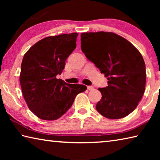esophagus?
<instances>
[{
  "mask_svg": "<svg viewBox=\"0 0 160 160\" xmlns=\"http://www.w3.org/2000/svg\"><path fill=\"white\" fill-rule=\"evenodd\" d=\"M87 88H88V90H94V87L93 86H88Z\"/></svg>",
  "mask_w": 160,
  "mask_h": 160,
  "instance_id": "34e87169",
  "label": "esophagus"
}]
</instances>
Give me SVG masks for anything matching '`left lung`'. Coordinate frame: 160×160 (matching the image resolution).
<instances>
[{
    "label": "left lung",
    "instance_id": "8db88e82",
    "mask_svg": "<svg viewBox=\"0 0 160 160\" xmlns=\"http://www.w3.org/2000/svg\"><path fill=\"white\" fill-rule=\"evenodd\" d=\"M81 49L89 61L107 77L108 86L99 88L96 105L100 114L111 119L125 117L141 100L146 82L145 64L133 45L112 32L81 34Z\"/></svg>",
    "mask_w": 160,
    "mask_h": 160
}]
</instances>
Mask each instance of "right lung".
<instances>
[{"instance_id":"obj_1","label":"right lung","mask_w":160,"mask_h":160,"mask_svg":"<svg viewBox=\"0 0 160 160\" xmlns=\"http://www.w3.org/2000/svg\"><path fill=\"white\" fill-rule=\"evenodd\" d=\"M78 33L46 37L29 48L21 64L20 82L29 109L43 120L61 117L86 86L68 84L61 75L65 62L76 47Z\"/></svg>"}]
</instances>
